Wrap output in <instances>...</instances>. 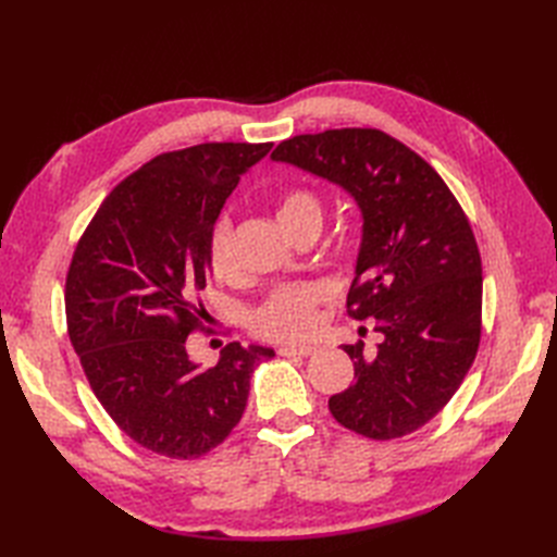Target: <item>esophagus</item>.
<instances>
[{"label":"esophagus","instance_id":"obj_1","mask_svg":"<svg viewBox=\"0 0 557 557\" xmlns=\"http://www.w3.org/2000/svg\"><path fill=\"white\" fill-rule=\"evenodd\" d=\"M318 348L315 346H283L278 348V356L283 358H309Z\"/></svg>","mask_w":557,"mask_h":557}]
</instances>
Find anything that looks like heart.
Here are the masks:
<instances>
[{
    "label": "heart",
    "mask_w": 557,
    "mask_h": 557,
    "mask_svg": "<svg viewBox=\"0 0 557 557\" xmlns=\"http://www.w3.org/2000/svg\"><path fill=\"white\" fill-rule=\"evenodd\" d=\"M278 223L293 225L301 218L323 215L320 199L309 190H288L278 201ZM209 267L218 281H232L237 276V256H234V234L230 221L218 223L209 239ZM325 299V288L318 283H290L281 285L269 295L250 318V327L269 342H299L307 339L320 323V305Z\"/></svg>",
    "instance_id": "1"
}]
</instances>
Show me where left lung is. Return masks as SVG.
I'll use <instances>...</instances> for the list:
<instances>
[{
  "label": "left lung",
  "mask_w": 557,
  "mask_h": 557,
  "mask_svg": "<svg viewBox=\"0 0 557 557\" xmlns=\"http://www.w3.org/2000/svg\"><path fill=\"white\" fill-rule=\"evenodd\" d=\"M272 158L342 185L362 211L346 307L356 320L376 318L381 342L344 346L356 383L330 397L334 420L376 442L416 432L458 391L481 342V252L462 207L381 129L299 134Z\"/></svg>",
  "instance_id": "8db88e82"
}]
</instances>
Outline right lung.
Listing matches in <instances>:
<instances>
[{"mask_svg": "<svg viewBox=\"0 0 557 557\" xmlns=\"http://www.w3.org/2000/svg\"><path fill=\"white\" fill-rule=\"evenodd\" d=\"M274 144H197L146 162L109 193L66 272L70 339L95 397L132 442L195 460L244 416L272 348L232 342L215 367L188 356L225 199Z\"/></svg>", "mask_w": 557, "mask_h": 557, "instance_id": "right-lung-1", "label": "right lung"}]
</instances>
